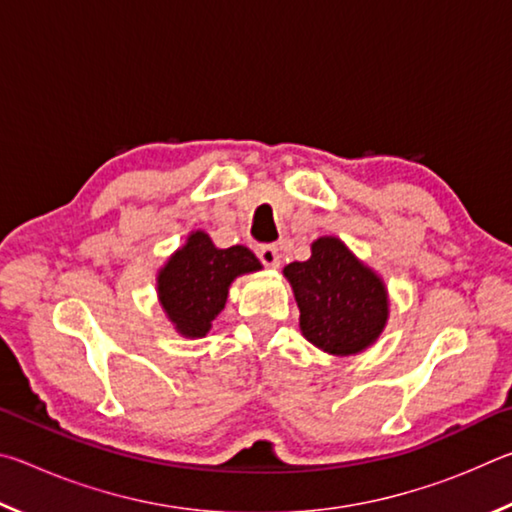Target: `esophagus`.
Here are the masks:
<instances>
[{
	"mask_svg": "<svg viewBox=\"0 0 512 512\" xmlns=\"http://www.w3.org/2000/svg\"><path fill=\"white\" fill-rule=\"evenodd\" d=\"M257 257H259V262H262L268 268L280 266V250H277L275 246H259Z\"/></svg>",
	"mask_w": 512,
	"mask_h": 512,
	"instance_id": "1",
	"label": "esophagus"
}]
</instances>
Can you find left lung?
Returning <instances> with one entry per match:
<instances>
[{"label":"left lung","instance_id":"left-lung-1","mask_svg":"<svg viewBox=\"0 0 512 512\" xmlns=\"http://www.w3.org/2000/svg\"><path fill=\"white\" fill-rule=\"evenodd\" d=\"M309 343L336 357L363 352L379 339L388 320L384 280L336 237L311 244L307 262L284 266Z\"/></svg>","mask_w":512,"mask_h":512}]
</instances>
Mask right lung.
<instances>
[{"label":"right lung","mask_w":512,"mask_h":512,"mask_svg":"<svg viewBox=\"0 0 512 512\" xmlns=\"http://www.w3.org/2000/svg\"><path fill=\"white\" fill-rule=\"evenodd\" d=\"M259 268L262 264L246 246L216 248L210 235L194 230L160 268V305L180 336L203 339L223 311L235 277Z\"/></svg>","instance_id":"1"}]
</instances>
